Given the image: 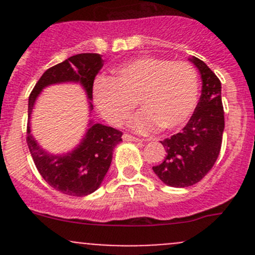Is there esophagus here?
Instances as JSON below:
<instances>
[{
	"mask_svg": "<svg viewBox=\"0 0 255 255\" xmlns=\"http://www.w3.org/2000/svg\"><path fill=\"white\" fill-rule=\"evenodd\" d=\"M122 138L125 142H140V139H138V138L133 137V135L130 134H127V133H125V134L122 135Z\"/></svg>",
	"mask_w": 255,
	"mask_h": 255,
	"instance_id": "34e87169",
	"label": "esophagus"
}]
</instances>
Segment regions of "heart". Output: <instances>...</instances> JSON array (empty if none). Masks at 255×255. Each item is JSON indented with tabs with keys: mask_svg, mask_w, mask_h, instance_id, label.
Segmentation results:
<instances>
[{
	"mask_svg": "<svg viewBox=\"0 0 255 255\" xmlns=\"http://www.w3.org/2000/svg\"><path fill=\"white\" fill-rule=\"evenodd\" d=\"M115 73V80L99 78L94 84L97 111L113 126L125 125L138 101L142 111L130 122L133 130L145 134L160 127L171 132L184 127L196 107L197 75L185 61L143 56Z\"/></svg>",
	"mask_w": 255,
	"mask_h": 255,
	"instance_id": "1",
	"label": "heart"
}]
</instances>
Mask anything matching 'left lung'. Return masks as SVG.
<instances>
[{
    "label": "left lung",
    "mask_w": 255,
    "mask_h": 255,
    "mask_svg": "<svg viewBox=\"0 0 255 255\" xmlns=\"http://www.w3.org/2000/svg\"><path fill=\"white\" fill-rule=\"evenodd\" d=\"M200 71L202 90L194 115L180 133L164 139L165 158L153 166L154 173L173 187L197 184L218 158L225 129V112L221 99V81L200 59H189Z\"/></svg>",
    "instance_id": "8db88e82"
}]
</instances>
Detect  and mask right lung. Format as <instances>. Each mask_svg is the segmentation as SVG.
<instances>
[{
    "label": "right lung",
    "instance_id": "right-lung-1",
    "mask_svg": "<svg viewBox=\"0 0 255 255\" xmlns=\"http://www.w3.org/2000/svg\"><path fill=\"white\" fill-rule=\"evenodd\" d=\"M104 66L100 54L84 53L68 58L48 69L35 84L28 100L27 144L38 171L58 191L70 196H86L101 186L112 161L113 149L122 142V132L90 120L84 138L73 150L51 154L38 144L30 130V116L35 101L45 87L55 84H80L86 92L91 113L95 76Z\"/></svg>",
    "mask_w": 255,
    "mask_h": 255
}]
</instances>
